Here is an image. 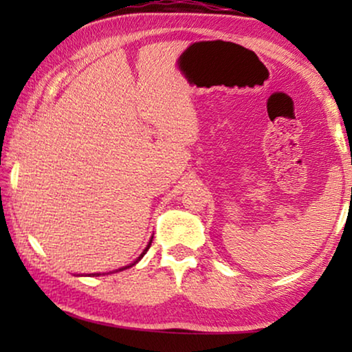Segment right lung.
<instances>
[{"instance_id": "obj_1", "label": "right lung", "mask_w": 352, "mask_h": 352, "mask_svg": "<svg viewBox=\"0 0 352 352\" xmlns=\"http://www.w3.org/2000/svg\"><path fill=\"white\" fill-rule=\"evenodd\" d=\"M151 243H152V242H151ZM151 243H148V245H147V248H146V250H144V252H142V254H141V256H139V258L136 259V261H134L133 264H129V266H126V267H120V269H118V271H124V269H128V267H131V266H134V264H136V263L139 261V259H141V258L144 256V254H146V252H147V250H148V247H151ZM96 276H99V274H96Z\"/></svg>"}]
</instances>
